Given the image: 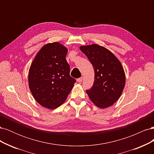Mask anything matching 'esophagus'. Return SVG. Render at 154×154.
<instances>
[{"label":"esophagus","mask_w":154,"mask_h":154,"mask_svg":"<svg viewBox=\"0 0 154 154\" xmlns=\"http://www.w3.org/2000/svg\"><path fill=\"white\" fill-rule=\"evenodd\" d=\"M83 77H81V78H79L77 79V82H82L83 81Z\"/></svg>","instance_id":"1"}]
</instances>
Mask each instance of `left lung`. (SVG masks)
<instances>
[{
  "label": "left lung",
  "instance_id": "obj_1",
  "mask_svg": "<svg viewBox=\"0 0 154 154\" xmlns=\"http://www.w3.org/2000/svg\"><path fill=\"white\" fill-rule=\"evenodd\" d=\"M94 70V82L86 92L95 105L105 109L119 98L125 85L122 65L109 50L97 44L80 48Z\"/></svg>",
  "mask_w": 154,
  "mask_h": 154
}]
</instances>
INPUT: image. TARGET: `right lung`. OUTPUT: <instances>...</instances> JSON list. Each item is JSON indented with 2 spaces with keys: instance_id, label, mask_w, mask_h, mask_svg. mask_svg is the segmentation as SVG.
<instances>
[{
  "instance_id": "add662e5",
  "label": "right lung",
  "mask_w": 154,
  "mask_h": 154,
  "mask_svg": "<svg viewBox=\"0 0 154 154\" xmlns=\"http://www.w3.org/2000/svg\"><path fill=\"white\" fill-rule=\"evenodd\" d=\"M67 49L58 42L45 44L38 51L29 71L30 91L35 100L54 109L66 100L76 80L70 76L66 59Z\"/></svg>"
}]
</instances>
